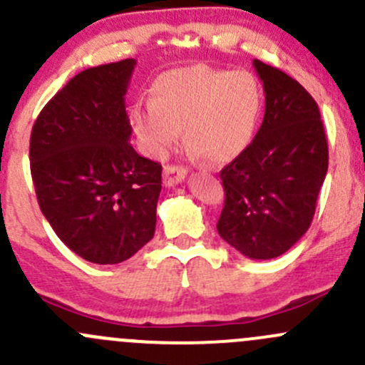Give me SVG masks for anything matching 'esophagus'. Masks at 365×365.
Returning a JSON list of instances; mask_svg holds the SVG:
<instances>
[{
    "label": "esophagus",
    "instance_id": "1",
    "mask_svg": "<svg viewBox=\"0 0 365 365\" xmlns=\"http://www.w3.org/2000/svg\"><path fill=\"white\" fill-rule=\"evenodd\" d=\"M187 171L180 165H165L164 168V185L165 187H175L185 180Z\"/></svg>",
    "mask_w": 365,
    "mask_h": 365
}]
</instances>
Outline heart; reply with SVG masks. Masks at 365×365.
Returning a JSON list of instances; mask_svg holds the SVG:
<instances>
[{"label":"heart","instance_id":"heart-1","mask_svg":"<svg viewBox=\"0 0 365 365\" xmlns=\"http://www.w3.org/2000/svg\"><path fill=\"white\" fill-rule=\"evenodd\" d=\"M261 108L263 93L252 73L190 65L160 73L152 98H138L128 120L143 152L153 159L168 155L183 127L192 155L224 164L251 145Z\"/></svg>","mask_w":365,"mask_h":365}]
</instances>
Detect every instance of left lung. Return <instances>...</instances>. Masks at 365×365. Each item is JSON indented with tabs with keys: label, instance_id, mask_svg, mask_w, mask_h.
I'll return each instance as SVG.
<instances>
[{
	"label": "left lung",
	"instance_id": "left-lung-1",
	"mask_svg": "<svg viewBox=\"0 0 365 365\" xmlns=\"http://www.w3.org/2000/svg\"><path fill=\"white\" fill-rule=\"evenodd\" d=\"M264 116L252 143L220 171L226 201L217 222L224 242L251 259H272L304 237L329 169L318 104L298 81L252 61Z\"/></svg>",
	"mask_w": 365,
	"mask_h": 365
}]
</instances>
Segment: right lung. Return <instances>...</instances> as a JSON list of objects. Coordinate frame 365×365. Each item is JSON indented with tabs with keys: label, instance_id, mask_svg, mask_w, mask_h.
<instances>
[{
	"label": "right lung",
	"instance_id": "1",
	"mask_svg": "<svg viewBox=\"0 0 365 365\" xmlns=\"http://www.w3.org/2000/svg\"><path fill=\"white\" fill-rule=\"evenodd\" d=\"M135 60L83 70L36 118L29 165L36 200L83 259L116 264L155 233L162 165L130 145L125 95Z\"/></svg>",
	"mask_w": 365,
	"mask_h": 365
}]
</instances>
